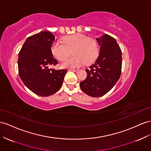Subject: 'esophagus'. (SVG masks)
<instances>
[{"label": "esophagus", "instance_id": "obj_1", "mask_svg": "<svg viewBox=\"0 0 151 151\" xmlns=\"http://www.w3.org/2000/svg\"><path fill=\"white\" fill-rule=\"evenodd\" d=\"M69 70L72 71V72H77L79 71V69H70V70Z\"/></svg>", "mask_w": 151, "mask_h": 151}]
</instances>
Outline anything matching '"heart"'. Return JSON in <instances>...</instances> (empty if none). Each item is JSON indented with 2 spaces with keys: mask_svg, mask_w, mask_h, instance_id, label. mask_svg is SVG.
Masks as SVG:
<instances>
[{
  "mask_svg": "<svg viewBox=\"0 0 151 151\" xmlns=\"http://www.w3.org/2000/svg\"><path fill=\"white\" fill-rule=\"evenodd\" d=\"M63 42L56 41L51 46L52 55L60 61L65 60L71 52L74 55L62 63L63 68H76L84 63L90 64L95 61L99 53L96 40L83 34L67 36L63 39Z\"/></svg>",
  "mask_w": 151,
  "mask_h": 151,
  "instance_id": "1",
  "label": "heart"
}]
</instances>
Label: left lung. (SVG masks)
Listing matches in <instances>:
<instances>
[{"instance_id": "1", "label": "left lung", "mask_w": 151, "mask_h": 151, "mask_svg": "<svg viewBox=\"0 0 151 151\" xmlns=\"http://www.w3.org/2000/svg\"><path fill=\"white\" fill-rule=\"evenodd\" d=\"M100 46L99 56L94 64L86 69L87 77L80 83L86 94L102 96L114 86L121 74L122 52L116 40L108 34L96 38Z\"/></svg>"}]
</instances>
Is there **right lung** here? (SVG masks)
<instances>
[{
	"mask_svg": "<svg viewBox=\"0 0 151 151\" xmlns=\"http://www.w3.org/2000/svg\"><path fill=\"white\" fill-rule=\"evenodd\" d=\"M55 39L50 31L28 37L18 54L19 76L23 84L35 94L48 96L62 87L67 70H55L50 66L58 62L51 52Z\"/></svg>",
	"mask_w": 151,
	"mask_h": 151,
	"instance_id": "add662e5",
	"label": "right lung"
}]
</instances>
